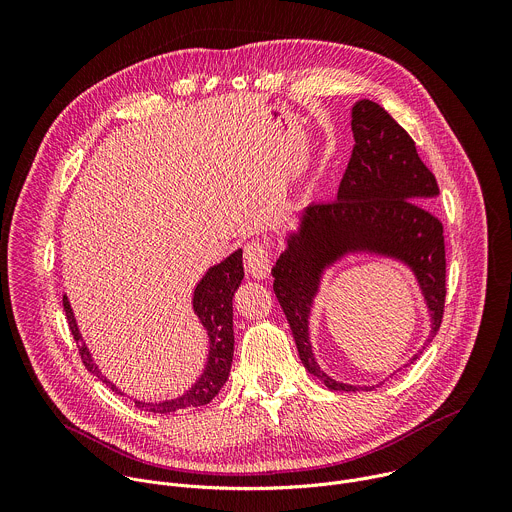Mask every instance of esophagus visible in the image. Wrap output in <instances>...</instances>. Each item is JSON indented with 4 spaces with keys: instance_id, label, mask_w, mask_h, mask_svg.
Masks as SVG:
<instances>
[{
    "instance_id": "esophagus-1",
    "label": "esophagus",
    "mask_w": 512,
    "mask_h": 512,
    "mask_svg": "<svg viewBox=\"0 0 512 512\" xmlns=\"http://www.w3.org/2000/svg\"><path fill=\"white\" fill-rule=\"evenodd\" d=\"M243 251H245V271L255 279H265L271 267L269 247L259 239H251L245 243Z\"/></svg>"
}]
</instances>
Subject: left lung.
Listing matches in <instances>:
<instances>
[{
  "label": "left lung",
  "mask_w": 512,
  "mask_h": 512,
  "mask_svg": "<svg viewBox=\"0 0 512 512\" xmlns=\"http://www.w3.org/2000/svg\"><path fill=\"white\" fill-rule=\"evenodd\" d=\"M350 125L354 148L338 198L314 202L300 212L298 231L287 233V247L271 275L275 277V298L289 322L306 371L332 391H371L385 381L373 387L340 383L316 362L310 342V314L324 271L354 253L395 259L409 267L431 320L425 348L444 318L446 245L444 227L427 206L440 194V188L417 156L409 133L379 103L369 99L354 103Z\"/></svg>",
  "instance_id": "8db88e82"
}]
</instances>
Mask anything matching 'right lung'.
<instances>
[{"label": "right lung", "mask_w": 512, "mask_h": 512, "mask_svg": "<svg viewBox=\"0 0 512 512\" xmlns=\"http://www.w3.org/2000/svg\"><path fill=\"white\" fill-rule=\"evenodd\" d=\"M245 277L243 271V251L237 249L221 263L212 265L202 279L194 287L192 296V308L198 316L202 328L208 336V358L204 364V371L198 377V381L180 397L166 399V401H139L133 399L135 407L152 413H176L188 407H200L210 403L221 387L227 383L231 364H233V348H235V334H233V298L235 291L239 289L241 281ZM62 306L66 312L68 328L75 338L83 364L87 371H91L95 377H99L111 391L117 395H125L121 389H117L95 364L87 344L83 342L81 330L77 326V318L72 314L70 302L66 296H62Z\"/></svg>", "instance_id": "right-lung-1"}]
</instances>
